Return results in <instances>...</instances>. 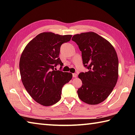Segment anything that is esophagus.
Returning <instances> with one entry per match:
<instances>
[{"label":"esophagus","mask_w":135,"mask_h":135,"mask_svg":"<svg viewBox=\"0 0 135 135\" xmlns=\"http://www.w3.org/2000/svg\"><path fill=\"white\" fill-rule=\"evenodd\" d=\"M73 77H74V78H76V77H77V74L76 73H74V74H73Z\"/></svg>","instance_id":"1"}]
</instances>
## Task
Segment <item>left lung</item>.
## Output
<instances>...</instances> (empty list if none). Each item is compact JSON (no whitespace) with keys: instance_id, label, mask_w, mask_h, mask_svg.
I'll return each mask as SVG.
<instances>
[{"instance_id":"8db88e82","label":"left lung","mask_w":135,"mask_h":135,"mask_svg":"<svg viewBox=\"0 0 135 135\" xmlns=\"http://www.w3.org/2000/svg\"><path fill=\"white\" fill-rule=\"evenodd\" d=\"M80 51L84 67L89 70L80 73L82 86L77 90L80 99L90 105L103 102L110 95L118 77V59L113 46L94 32L73 36Z\"/></svg>"}]
</instances>
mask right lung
<instances>
[{"mask_svg":"<svg viewBox=\"0 0 135 135\" xmlns=\"http://www.w3.org/2000/svg\"><path fill=\"white\" fill-rule=\"evenodd\" d=\"M71 37L43 32L33 38L22 52L19 65L22 84L31 97L42 105L58 102L63 86L72 79L71 73L54 70L57 64L63 65L59 58L61 46Z\"/></svg>","mask_w":135,"mask_h":135,"instance_id":"obj_1","label":"right lung"}]
</instances>
